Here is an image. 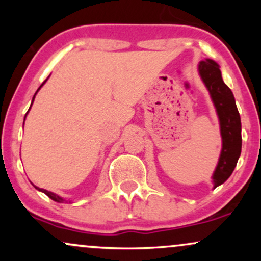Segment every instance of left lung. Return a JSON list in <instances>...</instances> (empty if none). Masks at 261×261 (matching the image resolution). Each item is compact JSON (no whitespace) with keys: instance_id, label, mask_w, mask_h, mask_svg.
Wrapping results in <instances>:
<instances>
[{"instance_id":"left-lung-1","label":"left lung","mask_w":261,"mask_h":261,"mask_svg":"<svg viewBox=\"0 0 261 261\" xmlns=\"http://www.w3.org/2000/svg\"><path fill=\"white\" fill-rule=\"evenodd\" d=\"M199 73L208 89L211 99L220 119L222 151L215 169L212 180L215 188L223 184L234 170L242 151V124L237 109L234 95L228 86L223 82L220 66L214 60L200 61Z\"/></svg>"}]
</instances>
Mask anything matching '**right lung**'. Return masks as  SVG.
I'll return each mask as SVG.
<instances>
[{
	"mask_svg": "<svg viewBox=\"0 0 261 261\" xmlns=\"http://www.w3.org/2000/svg\"><path fill=\"white\" fill-rule=\"evenodd\" d=\"M46 80H47V79H46ZM46 80L44 81V82H43V85H44L45 82H46ZM43 85H41V86H43ZM41 86L39 87V89L41 88ZM39 89H38V91H39ZM38 91H37V93H38ZM37 93H35V94H37ZM35 94H34V97H33V100H34V98H35ZM32 104H33V101H32ZM29 109H31V108H29ZM24 120H25V118H24ZM35 189H38V190L43 191L44 194H46V195L49 196L50 199H51V200H54V201H58V202H64V201H65V200L62 199V197H60V196H58V195H55V194L51 193V191H47V190H45V189H39L38 187H35Z\"/></svg>",
	"mask_w": 261,
	"mask_h": 261,
	"instance_id": "right-lung-1",
	"label": "right lung"
}]
</instances>
